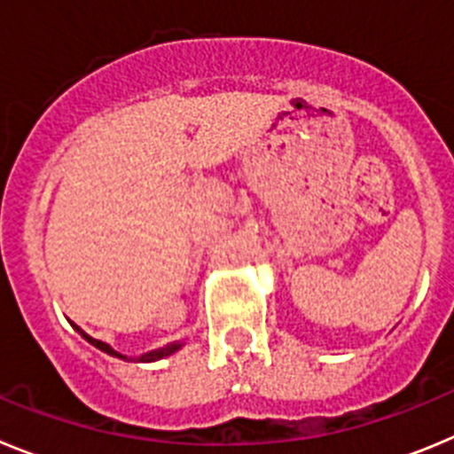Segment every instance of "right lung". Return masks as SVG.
<instances>
[{
  "mask_svg": "<svg viewBox=\"0 0 454 454\" xmlns=\"http://www.w3.org/2000/svg\"><path fill=\"white\" fill-rule=\"evenodd\" d=\"M74 330H77L79 334H82L83 339L88 340V343H92V346L99 348V350L106 352V355H111V356H120V359H127V356H122V355H120V352H115L114 348L108 346V343H104V340H98V339H92V336H88L86 332L79 330L77 325H74ZM179 346H182V343H170V346L159 348V350H154V352H147V355H140L138 359H136V362H156V359H163V356H168V355H172V352H175V350H179Z\"/></svg>",
  "mask_w": 454,
  "mask_h": 454,
  "instance_id": "1",
  "label": "right lung"
}]
</instances>
